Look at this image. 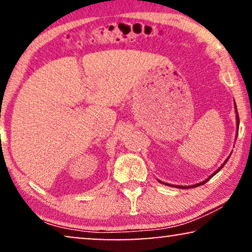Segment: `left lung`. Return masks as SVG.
Listing matches in <instances>:
<instances>
[{"label":"left lung","instance_id":"1","mask_svg":"<svg viewBox=\"0 0 252 252\" xmlns=\"http://www.w3.org/2000/svg\"><path fill=\"white\" fill-rule=\"evenodd\" d=\"M235 108H236V105H235ZM236 124H237V128H239V125H240V118H239V115H237V110H236ZM228 158H229V157H228ZM228 158H227V159L225 160V163H223V164L221 165V166H220V167L218 168V170H217V171L215 172V173H213L212 175H210V177H209L208 179H206V180H204V181H203V182H201V184H197V185H192V186H173V185H170V186H172V187H177V188H184V189H188V188H194V187H198V186H201V185H204L205 182H208V181L210 180V179H211V178L213 177V175L217 174V173H218V172H219L220 170H221V168L223 167V165H225V164L227 163V160H228ZM158 181L161 182L160 180H158ZM165 185H168V184H165Z\"/></svg>","mask_w":252,"mask_h":252}]
</instances>
